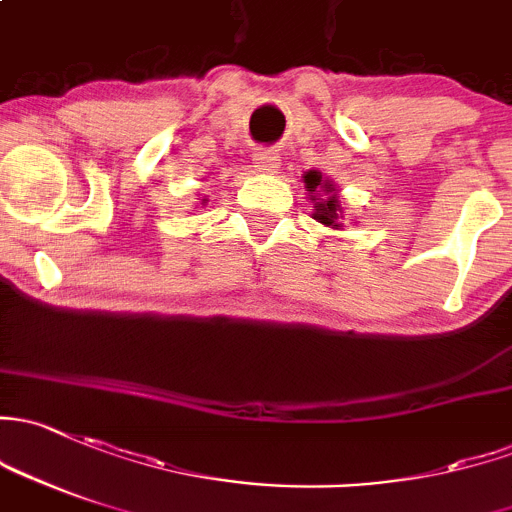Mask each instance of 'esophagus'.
Masks as SVG:
<instances>
[{"mask_svg":"<svg viewBox=\"0 0 512 512\" xmlns=\"http://www.w3.org/2000/svg\"><path fill=\"white\" fill-rule=\"evenodd\" d=\"M252 164H255V169L260 171V174H277L279 171V157L270 149H260V152H255V157H252Z\"/></svg>","mask_w":512,"mask_h":512,"instance_id":"esophagus-1","label":"esophagus"}]
</instances>
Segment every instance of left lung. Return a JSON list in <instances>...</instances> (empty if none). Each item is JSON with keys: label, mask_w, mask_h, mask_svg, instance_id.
<instances>
[{"label": "left lung", "mask_w": 512, "mask_h": 512, "mask_svg": "<svg viewBox=\"0 0 512 512\" xmlns=\"http://www.w3.org/2000/svg\"><path fill=\"white\" fill-rule=\"evenodd\" d=\"M301 181H304L306 198H309V203H314V213H311L314 220H319L321 225L331 230H343V208L338 186L316 169L306 171Z\"/></svg>", "instance_id": "left-lung-1"}]
</instances>
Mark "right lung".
I'll list each match as a JSON object with an SVG mask.
<instances>
[{
	"label": "right lung",
	"instance_id": "1",
	"mask_svg": "<svg viewBox=\"0 0 512 512\" xmlns=\"http://www.w3.org/2000/svg\"><path fill=\"white\" fill-rule=\"evenodd\" d=\"M198 203H201V206H206V203H208V198H206V196H203V198H198Z\"/></svg>",
	"mask_w": 512,
	"mask_h": 512
}]
</instances>
